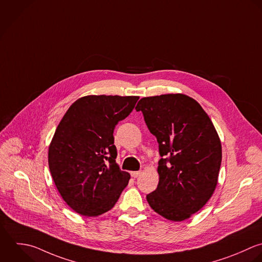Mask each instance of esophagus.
<instances>
[{"label":"esophagus","instance_id":"1","mask_svg":"<svg viewBox=\"0 0 262 262\" xmlns=\"http://www.w3.org/2000/svg\"><path fill=\"white\" fill-rule=\"evenodd\" d=\"M141 173H142V171H132V172H130V176H132L133 178H138V177L141 176Z\"/></svg>","mask_w":262,"mask_h":262}]
</instances>
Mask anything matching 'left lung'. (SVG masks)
Returning <instances> with one entry per match:
<instances>
[{"label":"left lung","instance_id":"1","mask_svg":"<svg viewBox=\"0 0 262 262\" xmlns=\"http://www.w3.org/2000/svg\"><path fill=\"white\" fill-rule=\"evenodd\" d=\"M136 110L143 112L164 157L158 163L157 189L147 201L166 220H188L216 188L223 157L219 134L201 105L184 94L142 98Z\"/></svg>","mask_w":262,"mask_h":262}]
</instances>
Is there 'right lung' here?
Masks as SVG:
<instances>
[{
	"instance_id": "1",
	"label": "right lung",
	"mask_w": 262,
	"mask_h": 262,
	"mask_svg": "<svg viewBox=\"0 0 262 262\" xmlns=\"http://www.w3.org/2000/svg\"><path fill=\"white\" fill-rule=\"evenodd\" d=\"M138 100V96L81 97L58 124L49 146V168L61 197L78 214L89 217L109 211L127 186L130 176L115 161L113 132Z\"/></svg>"
}]
</instances>
